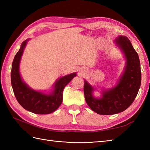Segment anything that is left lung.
Listing matches in <instances>:
<instances>
[{
    "label": "left lung",
    "mask_w": 150,
    "mask_h": 150,
    "mask_svg": "<svg viewBox=\"0 0 150 150\" xmlns=\"http://www.w3.org/2000/svg\"><path fill=\"white\" fill-rule=\"evenodd\" d=\"M125 55L126 66L115 87L103 91L100 99L93 97V89L85 81V100L91 109L100 115H113L126 110L134 101L141 83V71L139 55L128 37L120 36L115 40Z\"/></svg>",
    "instance_id": "obj_1"
}]
</instances>
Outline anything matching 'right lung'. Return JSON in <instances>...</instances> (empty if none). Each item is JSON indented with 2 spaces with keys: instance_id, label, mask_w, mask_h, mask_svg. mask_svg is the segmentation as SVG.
<instances>
[{
  "instance_id": "add662e5",
  "label": "right lung",
  "mask_w": 150,
  "mask_h": 150,
  "mask_svg": "<svg viewBox=\"0 0 150 150\" xmlns=\"http://www.w3.org/2000/svg\"><path fill=\"white\" fill-rule=\"evenodd\" d=\"M27 40L24 41L12 63L11 81L15 96L18 103L26 110L36 114H49L55 111L62 102L63 90L76 76L72 73L60 78L56 82L55 90L50 95H46L31 90L23 82L19 74V62Z\"/></svg>"
}]
</instances>
